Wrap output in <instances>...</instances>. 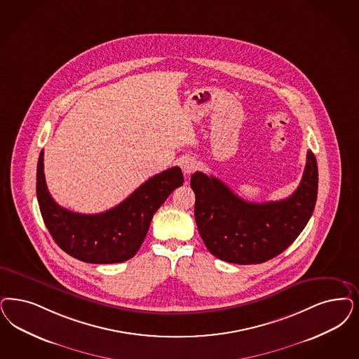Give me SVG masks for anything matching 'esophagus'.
I'll use <instances>...</instances> for the list:
<instances>
[{"label": "esophagus", "mask_w": 359, "mask_h": 359, "mask_svg": "<svg viewBox=\"0 0 359 359\" xmlns=\"http://www.w3.org/2000/svg\"><path fill=\"white\" fill-rule=\"evenodd\" d=\"M180 167H182L183 172L186 173V175H191L198 168V161H195L194 158H191V156H184L180 161Z\"/></svg>", "instance_id": "esophagus-1"}]
</instances>
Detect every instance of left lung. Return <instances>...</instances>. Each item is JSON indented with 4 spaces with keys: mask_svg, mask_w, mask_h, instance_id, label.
<instances>
[{
    "mask_svg": "<svg viewBox=\"0 0 359 359\" xmlns=\"http://www.w3.org/2000/svg\"><path fill=\"white\" fill-rule=\"evenodd\" d=\"M195 219L207 249L220 260L249 265L283 253L304 231L316 207L318 167L311 151L301 183L280 201L249 203L215 176L195 172Z\"/></svg>",
    "mask_w": 359,
    "mask_h": 359,
    "instance_id": "left-lung-1",
    "label": "left lung"
}]
</instances>
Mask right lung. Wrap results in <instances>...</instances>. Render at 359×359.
I'll return each instance as SVG.
<instances>
[{"instance_id":"obj_1","label":"right lung","mask_w":359,"mask_h":359,"mask_svg":"<svg viewBox=\"0 0 359 359\" xmlns=\"http://www.w3.org/2000/svg\"><path fill=\"white\" fill-rule=\"evenodd\" d=\"M184 177L179 167L155 175L111 210L83 215L51 198L43 173V151L37 165V198L42 219L57 245L76 260L115 264L134 257L149 232L152 216Z\"/></svg>"}]
</instances>
